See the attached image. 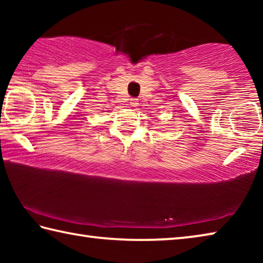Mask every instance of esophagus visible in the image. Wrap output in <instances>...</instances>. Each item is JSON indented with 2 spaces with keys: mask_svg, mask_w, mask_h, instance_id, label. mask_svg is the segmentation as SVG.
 Masks as SVG:
<instances>
[{
  "mask_svg": "<svg viewBox=\"0 0 263 263\" xmlns=\"http://www.w3.org/2000/svg\"><path fill=\"white\" fill-rule=\"evenodd\" d=\"M137 104H138V100L137 99H131L130 100V105L131 106H137Z\"/></svg>",
  "mask_w": 263,
  "mask_h": 263,
  "instance_id": "obj_1",
  "label": "esophagus"
}]
</instances>
